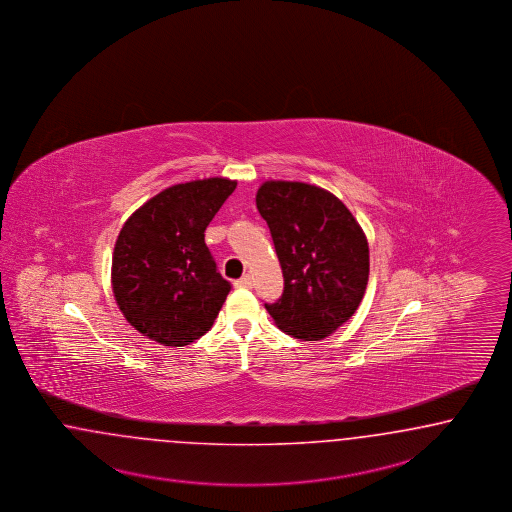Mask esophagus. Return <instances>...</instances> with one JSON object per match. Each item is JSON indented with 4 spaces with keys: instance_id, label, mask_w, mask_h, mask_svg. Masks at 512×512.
<instances>
[{
    "instance_id": "1",
    "label": "esophagus",
    "mask_w": 512,
    "mask_h": 512,
    "mask_svg": "<svg viewBox=\"0 0 512 512\" xmlns=\"http://www.w3.org/2000/svg\"><path fill=\"white\" fill-rule=\"evenodd\" d=\"M234 285H236V287H240V289H249V287L253 285V282H251V276H247L246 274V276H242L240 280H236Z\"/></svg>"
}]
</instances>
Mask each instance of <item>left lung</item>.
Here are the masks:
<instances>
[{
  "mask_svg": "<svg viewBox=\"0 0 512 512\" xmlns=\"http://www.w3.org/2000/svg\"><path fill=\"white\" fill-rule=\"evenodd\" d=\"M283 272V293L265 308L283 333L321 340L352 318L369 282V244L335 194L299 181L257 191Z\"/></svg>",
  "mask_w": 512,
  "mask_h": 512,
  "instance_id": "left-lung-1",
  "label": "left lung"
}]
</instances>
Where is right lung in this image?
I'll use <instances>...</instances> for the list:
<instances>
[{"label":"right lung","instance_id":"add662e5","mask_svg":"<svg viewBox=\"0 0 512 512\" xmlns=\"http://www.w3.org/2000/svg\"><path fill=\"white\" fill-rule=\"evenodd\" d=\"M236 189L225 177L174 185L147 200L119 232L111 283L126 321L164 346H187L212 329L230 283L204 232Z\"/></svg>","mask_w":512,"mask_h":512}]
</instances>
